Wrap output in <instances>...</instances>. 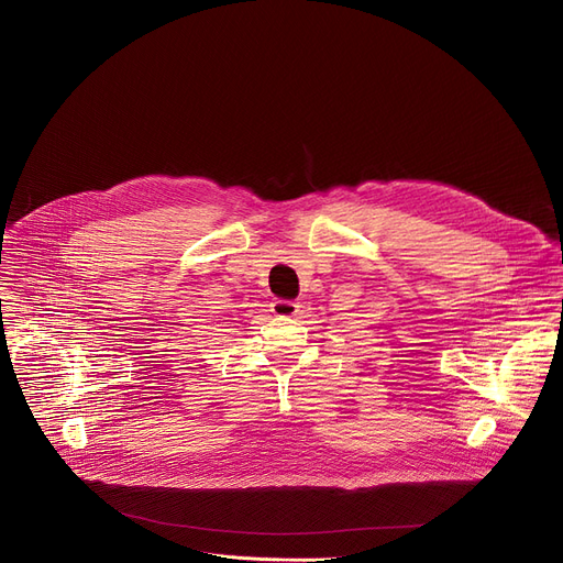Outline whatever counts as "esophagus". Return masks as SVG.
I'll return each instance as SVG.
<instances>
[{
	"mask_svg": "<svg viewBox=\"0 0 563 563\" xmlns=\"http://www.w3.org/2000/svg\"><path fill=\"white\" fill-rule=\"evenodd\" d=\"M272 312H274V317L289 319V317L298 314V305L294 300H274L272 302Z\"/></svg>",
	"mask_w": 563,
	"mask_h": 563,
	"instance_id": "obj_1",
	"label": "esophagus"
}]
</instances>
